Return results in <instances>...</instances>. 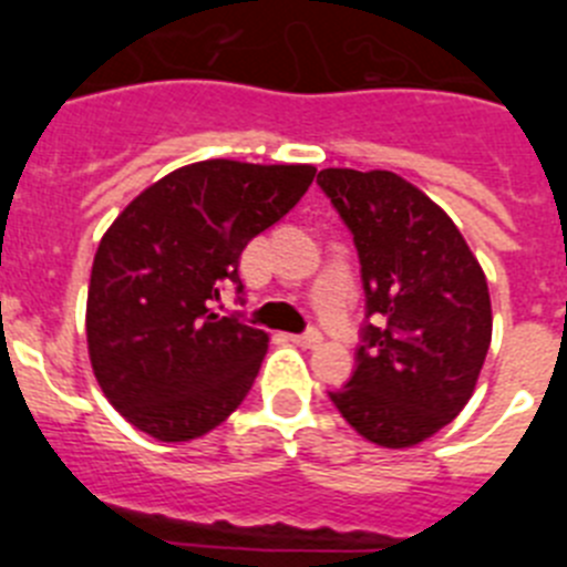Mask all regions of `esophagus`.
<instances>
[{
  "instance_id": "obj_1",
  "label": "esophagus",
  "mask_w": 567,
  "mask_h": 567,
  "mask_svg": "<svg viewBox=\"0 0 567 567\" xmlns=\"http://www.w3.org/2000/svg\"><path fill=\"white\" fill-rule=\"evenodd\" d=\"M292 340L298 346H303V349H315V346L323 343V334H320L318 329H309V332H303V334H292Z\"/></svg>"
}]
</instances>
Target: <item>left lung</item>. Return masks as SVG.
I'll return each instance as SVG.
<instances>
[{"instance_id": "8db88e82", "label": "left lung", "mask_w": 567, "mask_h": 567, "mask_svg": "<svg viewBox=\"0 0 567 567\" xmlns=\"http://www.w3.org/2000/svg\"><path fill=\"white\" fill-rule=\"evenodd\" d=\"M320 189L358 247L365 320L354 372L329 392L354 432L409 449L452 423L491 346L483 267L454 221L389 169L329 167Z\"/></svg>"}]
</instances>
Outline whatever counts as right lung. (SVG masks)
I'll return each mask as SVG.
<instances>
[{
  "mask_svg": "<svg viewBox=\"0 0 567 567\" xmlns=\"http://www.w3.org/2000/svg\"><path fill=\"white\" fill-rule=\"evenodd\" d=\"M312 164H187L124 207L87 289V352L104 398L138 432L184 443L244 403L269 334L213 312L258 233L303 198Z\"/></svg>",
  "mask_w": 567,
  "mask_h": 567,
  "instance_id": "add662e5",
  "label": "right lung"
}]
</instances>
